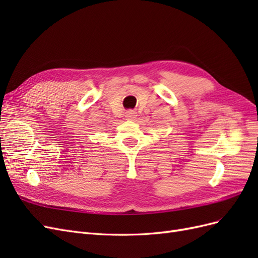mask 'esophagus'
Here are the masks:
<instances>
[{
    "label": "esophagus",
    "mask_w": 258,
    "mask_h": 258,
    "mask_svg": "<svg viewBox=\"0 0 258 258\" xmlns=\"http://www.w3.org/2000/svg\"><path fill=\"white\" fill-rule=\"evenodd\" d=\"M126 117H127V119H135L137 117V113L135 111H127Z\"/></svg>",
    "instance_id": "34e87169"
}]
</instances>
